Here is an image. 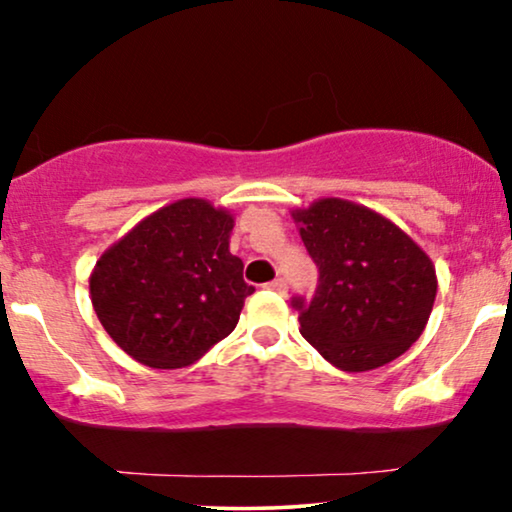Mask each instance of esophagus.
<instances>
[{
	"label": "esophagus",
	"instance_id": "1",
	"mask_svg": "<svg viewBox=\"0 0 512 512\" xmlns=\"http://www.w3.org/2000/svg\"><path fill=\"white\" fill-rule=\"evenodd\" d=\"M267 288L269 290H276V293H286V290H288V283L286 281H283V278H274V281H271V283H267Z\"/></svg>",
	"mask_w": 512,
	"mask_h": 512
}]
</instances>
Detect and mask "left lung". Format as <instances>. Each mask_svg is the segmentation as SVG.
<instances>
[{
  "instance_id": "8db88e82",
  "label": "left lung",
  "mask_w": 512,
  "mask_h": 512,
  "mask_svg": "<svg viewBox=\"0 0 512 512\" xmlns=\"http://www.w3.org/2000/svg\"><path fill=\"white\" fill-rule=\"evenodd\" d=\"M293 219L319 286L293 297L300 333L333 366L371 371L420 338L437 295L430 257L397 224L340 198H321Z\"/></svg>"
}]
</instances>
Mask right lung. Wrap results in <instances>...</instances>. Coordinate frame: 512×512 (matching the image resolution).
I'll return each instance as SVG.
<instances>
[{
	"label": "right lung",
	"mask_w": 512,
	"mask_h": 512,
	"mask_svg": "<svg viewBox=\"0 0 512 512\" xmlns=\"http://www.w3.org/2000/svg\"><path fill=\"white\" fill-rule=\"evenodd\" d=\"M234 217L203 198L165 205L101 255L89 276L94 312L132 359L151 368L198 361L236 328L245 297Z\"/></svg>",
	"instance_id": "add662e5"
}]
</instances>
